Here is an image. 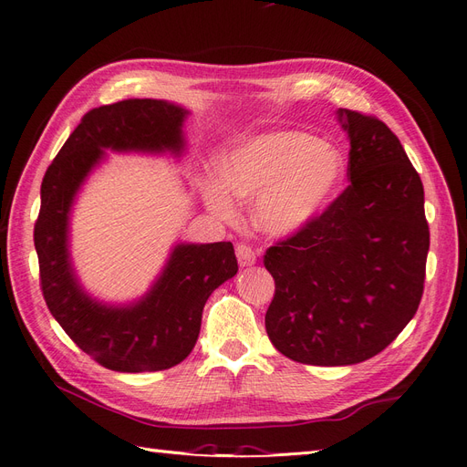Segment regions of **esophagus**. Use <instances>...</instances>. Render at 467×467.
I'll use <instances>...</instances> for the list:
<instances>
[{
	"instance_id": "obj_1",
	"label": "esophagus",
	"mask_w": 467,
	"mask_h": 467,
	"mask_svg": "<svg viewBox=\"0 0 467 467\" xmlns=\"http://www.w3.org/2000/svg\"><path fill=\"white\" fill-rule=\"evenodd\" d=\"M235 255H237V263L242 266H251V265H255V261H257L255 251H253L247 244H237L235 245Z\"/></svg>"
}]
</instances>
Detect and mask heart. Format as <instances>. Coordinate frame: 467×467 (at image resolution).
I'll list each match as a JSON object with an SVG mask.
<instances>
[{
  "instance_id": "heart-1",
  "label": "heart",
  "mask_w": 467,
  "mask_h": 467,
  "mask_svg": "<svg viewBox=\"0 0 467 467\" xmlns=\"http://www.w3.org/2000/svg\"><path fill=\"white\" fill-rule=\"evenodd\" d=\"M345 153L319 138L280 130L251 138L218 163V187H208V208L232 220V201H251L253 220L265 234L292 235L316 222L341 192Z\"/></svg>"
}]
</instances>
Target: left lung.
Returning a JSON list of instances; mask_svg holds the SVG:
<instances>
[{"mask_svg":"<svg viewBox=\"0 0 467 467\" xmlns=\"http://www.w3.org/2000/svg\"><path fill=\"white\" fill-rule=\"evenodd\" d=\"M348 134L350 185L323 214L268 247L275 278L268 338L282 355L347 366L384 350L413 319L431 244L425 191L388 126L338 109Z\"/></svg>","mask_w":467,"mask_h":467,"instance_id":"8db88e82","label":"left lung"}]
</instances>
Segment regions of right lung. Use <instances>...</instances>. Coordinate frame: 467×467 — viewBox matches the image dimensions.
<instances>
[{"label": "right lung", "instance_id": "1", "mask_svg": "<svg viewBox=\"0 0 467 467\" xmlns=\"http://www.w3.org/2000/svg\"><path fill=\"white\" fill-rule=\"evenodd\" d=\"M187 115V109L158 99L93 109L42 179L35 223L42 296L67 337L109 370L158 372L185 360L199 338L210 294L237 273L230 242L177 244L146 296L109 306L81 288L69 259V212L93 167L105 160V150L181 155Z\"/></svg>", "mask_w": 467, "mask_h": 467}]
</instances>
